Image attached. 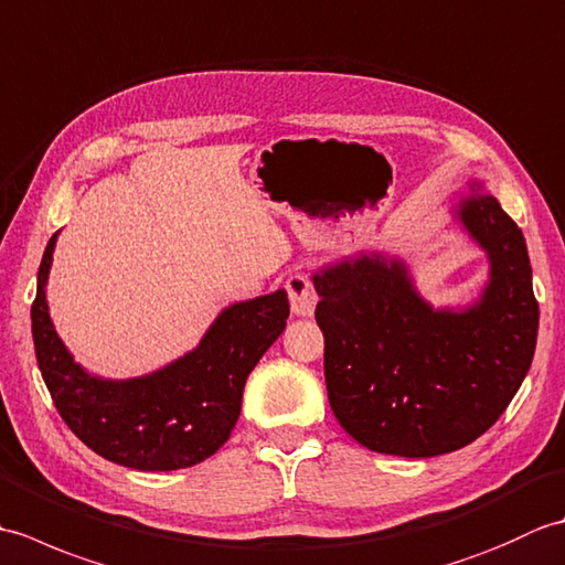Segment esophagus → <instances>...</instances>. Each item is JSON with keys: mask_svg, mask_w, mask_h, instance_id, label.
<instances>
[{"mask_svg": "<svg viewBox=\"0 0 565 565\" xmlns=\"http://www.w3.org/2000/svg\"><path fill=\"white\" fill-rule=\"evenodd\" d=\"M286 294H289V303H291L294 316H303V318L313 316L316 303H318V294L308 276L294 271L289 279H286Z\"/></svg>", "mask_w": 565, "mask_h": 565, "instance_id": "esophagus-1", "label": "esophagus"}]
</instances>
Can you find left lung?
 I'll list each match as a JSON object with an SVG mask.
<instances>
[{"instance_id": "obj_1", "label": "left lung", "mask_w": 565, "mask_h": 565, "mask_svg": "<svg viewBox=\"0 0 565 565\" xmlns=\"http://www.w3.org/2000/svg\"><path fill=\"white\" fill-rule=\"evenodd\" d=\"M456 215L490 259L481 301L461 313L431 310L405 264L381 255L313 276L330 407L371 451L427 459L466 447L532 366L539 303L522 231L478 184Z\"/></svg>"}]
</instances>
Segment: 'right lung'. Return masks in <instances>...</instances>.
<instances>
[{
  "instance_id": "obj_1",
  "label": "right lung",
  "mask_w": 565,
  "mask_h": 565,
  "mask_svg": "<svg viewBox=\"0 0 565 565\" xmlns=\"http://www.w3.org/2000/svg\"><path fill=\"white\" fill-rule=\"evenodd\" d=\"M55 239L57 233L41 259L31 330L60 417L92 451L138 471H177L209 459L231 437L249 371L286 328V291L225 308L194 352L150 376L106 381L75 364L47 316Z\"/></svg>"
}]
</instances>
